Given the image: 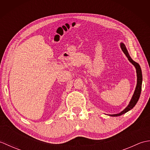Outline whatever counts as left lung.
Instances as JSON below:
<instances>
[{
	"label": "left lung",
	"mask_w": 150,
	"mask_h": 150,
	"mask_svg": "<svg viewBox=\"0 0 150 150\" xmlns=\"http://www.w3.org/2000/svg\"><path fill=\"white\" fill-rule=\"evenodd\" d=\"M120 45L121 49H122V52H124V54H125L126 56L128 57L129 61L135 67L136 71H137V86L135 88V90L134 91V93H133V95L132 98L131 100H130V102H129L128 106L119 113L110 115V116H112V117H118V116L122 115V114L126 113V112H128V111L131 110L132 108L135 106L137 103L139 99L140 95H141V88H142V71H141V66H139L138 63L135 62L134 60H133V59L131 58V57L129 56V53L128 52V50H127L125 45H124V44L120 43Z\"/></svg>",
	"instance_id": "8db88e82"
}]
</instances>
